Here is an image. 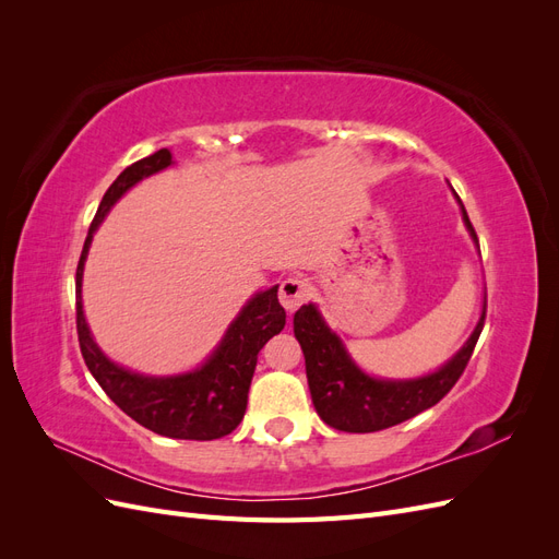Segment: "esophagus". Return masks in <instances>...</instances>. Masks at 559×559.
<instances>
[{
    "label": "esophagus",
    "mask_w": 559,
    "mask_h": 559,
    "mask_svg": "<svg viewBox=\"0 0 559 559\" xmlns=\"http://www.w3.org/2000/svg\"><path fill=\"white\" fill-rule=\"evenodd\" d=\"M310 296V286L302 277H286L280 286V302L286 312H294L300 308V302Z\"/></svg>",
    "instance_id": "esophagus-1"
}]
</instances>
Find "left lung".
Segmentation results:
<instances>
[{
	"instance_id": "obj_1",
	"label": "left lung",
	"mask_w": 559,
	"mask_h": 559,
	"mask_svg": "<svg viewBox=\"0 0 559 559\" xmlns=\"http://www.w3.org/2000/svg\"><path fill=\"white\" fill-rule=\"evenodd\" d=\"M454 198L462 210V222L471 240L478 247L476 230L468 222L462 200L456 193ZM483 324L485 300L478 324L466 337V343L443 366L417 378H378L368 373L354 361L343 337L326 324L324 314L319 312L314 302L300 306V310L294 314V335L300 343L302 357H306L310 396L321 421H326L329 427L337 431L370 433L401 425V421L415 417L441 401L464 373Z\"/></svg>"
}]
</instances>
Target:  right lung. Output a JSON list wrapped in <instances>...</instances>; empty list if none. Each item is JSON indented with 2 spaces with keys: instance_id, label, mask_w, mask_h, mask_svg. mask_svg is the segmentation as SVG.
Returning a JSON list of instances; mask_svg holds the SVG:
<instances>
[{
  "instance_id": "1",
  "label": "right lung",
  "mask_w": 559,
  "mask_h": 559,
  "mask_svg": "<svg viewBox=\"0 0 559 559\" xmlns=\"http://www.w3.org/2000/svg\"><path fill=\"white\" fill-rule=\"evenodd\" d=\"M175 165L173 151L160 148L148 158L132 163L109 186L91 224L76 267V331L86 366L107 396L142 427L179 441H214L240 425L247 411V394L261 347L286 324L277 289L253 294L235 317L222 341L200 366L175 376H148L111 361L95 343L83 312V267H86L93 235L111 207L132 186Z\"/></svg>"
}]
</instances>
